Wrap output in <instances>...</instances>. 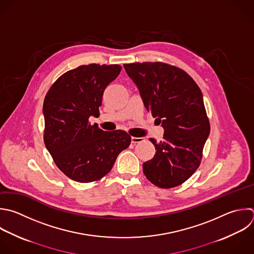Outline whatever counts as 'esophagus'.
Here are the masks:
<instances>
[{"label": "esophagus", "instance_id": "obj_1", "mask_svg": "<svg viewBox=\"0 0 254 254\" xmlns=\"http://www.w3.org/2000/svg\"><path fill=\"white\" fill-rule=\"evenodd\" d=\"M143 140H144V138H143V137H132V138H131V142H132L133 144L143 142Z\"/></svg>", "mask_w": 254, "mask_h": 254}]
</instances>
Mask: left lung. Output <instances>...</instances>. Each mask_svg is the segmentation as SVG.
<instances>
[{
  "label": "left lung",
  "mask_w": 254,
  "mask_h": 254,
  "mask_svg": "<svg viewBox=\"0 0 254 254\" xmlns=\"http://www.w3.org/2000/svg\"><path fill=\"white\" fill-rule=\"evenodd\" d=\"M123 66L138 87L145 108L164 128L163 141L150 138L156 154L143 164V172L159 188L180 186L198 168L209 135L202 93L178 67L163 63Z\"/></svg>",
  "instance_id": "1"
}]
</instances>
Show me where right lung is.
Instances as JSON below:
<instances>
[{"label": "right lung", "mask_w": 254, "mask_h": 254, "mask_svg": "<svg viewBox=\"0 0 254 254\" xmlns=\"http://www.w3.org/2000/svg\"><path fill=\"white\" fill-rule=\"evenodd\" d=\"M121 68L118 64L78 66L64 73L46 95V147L59 169L75 182L90 183L107 175L131 143L125 131H103L88 123L89 117L99 116L103 92Z\"/></svg>", "instance_id": "obj_1"}]
</instances>
